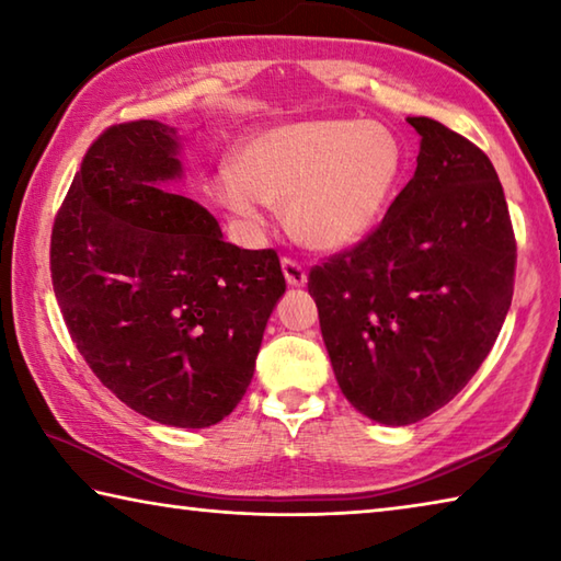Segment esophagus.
<instances>
[{"label": "esophagus", "mask_w": 561, "mask_h": 561, "mask_svg": "<svg viewBox=\"0 0 561 561\" xmlns=\"http://www.w3.org/2000/svg\"><path fill=\"white\" fill-rule=\"evenodd\" d=\"M282 272L284 279H287L291 287H304V284H307V270H304L297 260L282 257Z\"/></svg>", "instance_id": "1"}]
</instances>
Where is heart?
Listing matches in <instances>:
<instances>
[{"label": "heart", "instance_id": "heart-1", "mask_svg": "<svg viewBox=\"0 0 561 561\" xmlns=\"http://www.w3.org/2000/svg\"><path fill=\"white\" fill-rule=\"evenodd\" d=\"M403 148L374 121H301L240 148L213 195L250 230L282 205L291 234L314 250H344L374 230L403 175Z\"/></svg>", "mask_w": 561, "mask_h": 561}]
</instances>
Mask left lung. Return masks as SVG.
<instances>
[{"label":"left lung","mask_w":561,"mask_h":561,"mask_svg":"<svg viewBox=\"0 0 561 561\" xmlns=\"http://www.w3.org/2000/svg\"><path fill=\"white\" fill-rule=\"evenodd\" d=\"M408 123L421 136L415 175L374 232L309 272L341 393L386 425L462 391L505 324L517 262L490 158L438 121Z\"/></svg>","instance_id":"1"}]
</instances>
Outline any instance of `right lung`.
<instances>
[{
    "label": "right lung",
    "instance_id": "right-lung-1",
    "mask_svg": "<svg viewBox=\"0 0 561 561\" xmlns=\"http://www.w3.org/2000/svg\"><path fill=\"white\" fill-rule=\"evenodd\" d=\"M178 133L116 123L93 140L56 213L51 282L79 354L133 411L207 428L242 401L274 304V250H240L165 185Z\"/></svg>",
    "mask_w": 561,
    "mask_h": 561
}]
</instances>
